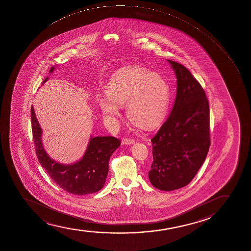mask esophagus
Returning a JSON list of instances; mask_svg holds the SVG:
<instances>
[{"mask_svg": "<svg viewBox=\"0 0 251 251\" xmlns=\"http://www.w3.org/2000/svg\"><path fill=\"white\" fill-rule=\"evenodd\" d=\"M136 141H135V140H133V139H128V138H124L123 140H122V144L123 145H132L135 143Z\"/></svg>", "mask_w": 251, "mask_h": 251, "instance_id": "1", "label": "esophagus"}]
</instances>
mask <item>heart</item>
I'll return each mask as SVG.
<instances>
[{
    "label": "heart",
    "mask_w": 251,
    "mask_h": 251,
    "mask_svg": "<svg viewBox=\"0 0 251 251\" xmlns=\"http://www.w3.org/2000/svg\"><path fill=\"white\" fill-rule=\"evenodd\" d=\"M170 96V87L162 76L143 67H128L113 75L98 104L104 117L113 121L120 116V106L126 104L133 124L152 129L163 121Z\"/></svg>",
    "instance_id": "obj_1"
}]
</instances>
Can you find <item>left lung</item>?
<instances>
[{
	"instance_id": "left-lung-1",
	"label": "left lung",
	"mask_w": 251,
	"mask_h": 251,
	"mask_svg": "<svg viewBox=\"0 0 251 251\" xmlns=\"http://www.w3.org/2000/svg\"><path fill=\"white\" fill-rule=\"evenodd\" d=\"M176 77L173 110L151 139L153 162L148 176L153 187L173 191L193 180L209 146V104L204 90L188 69L167 60Z\"/></svg>"
}]
</instances>
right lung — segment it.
I'll list each match as a JSON object with an SVG mask.
<instances>
[{
    "instance_id": "right-lung-1",
    "label": "right lung",
    "mask_w": 251,
    "mask_h": 251,
    "mask_svg": "<svg viewBox=\"0 0 251 251\" xmlns=\"http://www.w3.org/2000/svg\"><path fill=\"white\" fill-rule=\"evenodd\" d=\"M56 69L52 66L49 74ZM49 80L44 79L43 84ZM32 130L38 161L50 177L68 193L85 195L96 193L104 187L109 172V161L121 141L113 136H90L84 156L71 164H63L51 158L42 141L43 130L31 108Z\"/></svg>"
}]
</instances>
